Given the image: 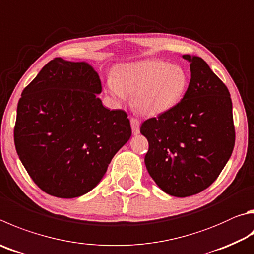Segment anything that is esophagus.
Here are the masks:
<instances>
[{"mask_svg": "<svg viewBox=\"0 0 254 254\" xmlns=\"http://www.w3.org/2000/svg\"><path fill=\"white\" fill-rule=\"evenodd\" d=\"M131 127L132 133L134 135H137L140 133V121L137 119H131Z\"/></svg>", "mask_w": 254, "mask_h": 254, "instance_id": "esophagus-1", "label": "esophagus"}]
</instances>
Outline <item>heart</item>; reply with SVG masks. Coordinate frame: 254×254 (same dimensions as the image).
<instances>
[{
    "label": "heart",
    "instance_id": "heart-1",
    "mask_svg": "<svg viewBox=\"0 0 254 254\" xmlns=\"http://www.w3.org/2000/svg\"><path fill=\"white\" fill-rule=\"evenodd\" d=\"M189 87V74L179 64L163 60H143L119 65L107 81V91L117 104L132 95L135 110L147 117H158L173 110Z\"/></svg>",
    "mask_w": 254,
    "mask_h": 254
}]
</instances>
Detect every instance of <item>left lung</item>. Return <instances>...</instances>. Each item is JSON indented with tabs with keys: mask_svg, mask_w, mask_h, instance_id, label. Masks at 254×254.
Here are the masks:
<instances>
[{
	"mask_svg": "<svg viewBox=\"0 0 254 254\" xmlns=\"http://www.w3.org/2000/svg\"><path fill=\"white\" fill-rule=\"evenodd\" d=\"M190 62L187 94L171 111L142 123L149 141L144 163L161 190L178 197L205 190L232 154L236 132L228 87L203 59Z\"/></svg>",
	"mask_w": 254,
	"mask_h": 254,
	"instance_id": "obj_1",
	"label": "left lung"
}]
</instances>
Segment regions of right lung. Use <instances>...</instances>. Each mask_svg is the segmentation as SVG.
<instances>
[{
	"mask_svg": "<svg viewBox=\"0 0 254 254\" xmlns=\"http://www.w3.org/2000/svg\"><path fill=\"white\" fill-rule=\"evenodd\" d=\"M87 62L55 58L23 90L14 143L32 180L50 195L72 199L94 189L132 134L122 110L103 107Z\"/></svg>",
	"mask_w": 254,
	"mask_h": 254,
	"instance_id": "1",
	"label": "right lung"
}]
</instances>
